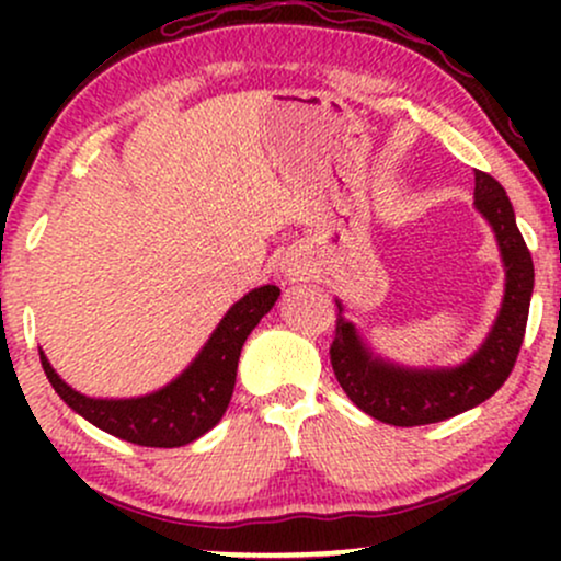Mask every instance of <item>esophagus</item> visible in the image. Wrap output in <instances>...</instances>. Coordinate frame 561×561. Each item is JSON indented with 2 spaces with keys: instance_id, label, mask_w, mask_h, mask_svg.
<instances>
[{
  "instance_id": "1",
  "label": "esophagus",
  "mask_w": 561,
  "mask_h": 561,
  "mask_svg": "<svg viewBox=\"0 0 561 561\" xmlns=\"http://www.w3.org/2000/svg\"><path fill=\"white\" fill-rule=\"evenodd\" d=\"M308 266H311V261H306L302 255L295 253L293 259L285 261V274L289 276V279H302V276L308 274Z\"/></svg>"
}]
</instances>
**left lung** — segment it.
Listing matches in <instances>:
<instances>
[{
  "instance_id": "8db88e82",
  "label": "left lung",
  "mask_w": 561,
  "mask_h": 561,
  "mask_svg": "<svg viewBox=\"0 0 561 561\" xmlns=\"http://www.w3.org/2000/svg\"><path fill=\"white\" fill-rule=\"evenodd\" d=\"M474 208L491 224L499 242L506 268V289L493 330L465 364L454 369H405L385 362L371 353L353 321L343 317L345 308L337 300V327L330 347L334 377L345 396L379 422L420 427L450 420L488 401L512 375L530 311L536 279L533 259L514 221V208L504 186L485 171H474Z\"/></svg>"
}]
</instances>
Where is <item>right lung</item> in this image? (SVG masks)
<instances>
[{"instance_id":"add662e5","label":"right lung","mask_w":561,"mask_h":561,"mask_svg":"<svg viewBox=\"0 0 561 561\" xmlns=\"http://www.w3.org/2000/svg\"><path fill=\"white\" fill-rule=\"evenodd\" d=\"M276 298H279L276 285L250 289L229 308L227 317L218 321L195 362L173 382L150 396L89 398L62 382L44 351H38V358L57 396L94 427L126 443H137V446L179 448L197 440L221 422L234 392L237 362H240L244 340L272 311Z\"/></svg>"}]
</instances>
